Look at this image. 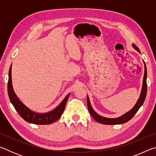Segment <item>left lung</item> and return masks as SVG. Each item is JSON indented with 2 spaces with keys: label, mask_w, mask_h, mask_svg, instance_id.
I'll use <instances>...</instances> for the list:
<instances>
[{
  "label": "left lung",
  "mask_w": 156,
  "mask_h": 156,
  "mask_svg": "<svg viewBox=\"0 0 156 156\" xmlns=\"http://www.w3.org/2000/svg\"><path fill=\"white\" fill-rule=\"evenodd\" d=\"M132 46L134 49H135L136 51H138L139 53H140V51L138 49V47L134 44H132ZM144 62V78H143V83H142V90L140 95V97L138 100V101L134 105V107L132 108V109L129 111L128 112H126L125 114L120 116L118 118H105L103 116L100 115L99 114L95 112L92 108L90 101H89V98L87 96V106H88V109L89 112L90 113L91 115L93 117L94 119L97 121L98 122L104 124V125H120V124L125 123L128 122L129 120H131L132 118L133 117L134 115L136 114V112H138V109L140 108V107L144 103V101L145 100V98H146L147 95V67L146 65H145V62Z\"/></svg>",
  "instance_id": "1"
}]
</instances>
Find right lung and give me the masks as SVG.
Segmentation results:
<instances>
[{
    "label": "right lung",
    "mask_w": 156,
    "mask_h": 156,
    "mask_svg": "<svg viewBox=\"0 0 156 156\" xmlns=\"http://www.w3.org/2000/svg\"><path fill=\"white\" fill-rule=\"evenodd\" d=\"M7 91H8L10 101L13 106L14 107L15 109L17 111L18 114L21 116V118L24 119L26 122L35 124V125H49V124H51L58 120L64 112L66 103L70 96V94L67 95V96L60 102L58 106H57L51 112L43 113L32 112L20 101V99L17 97L16 94H15L12 81V65L10 66L9 70Z\"/></svg>",
    "instance_id": "add662e5"
}]
</instances>
